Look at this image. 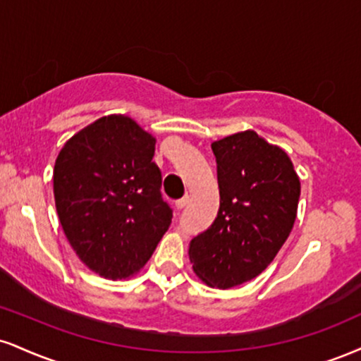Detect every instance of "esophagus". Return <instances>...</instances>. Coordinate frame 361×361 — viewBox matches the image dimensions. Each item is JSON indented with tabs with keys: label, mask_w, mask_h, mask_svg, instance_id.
I'll use <instances>...</instances> for the list:
<instances>
[{
	"label": "esophagus",
	"mask_w": 361,
	"mask_h": 361,
	"mask_svg": "<svg viewBox=\"0 0 361 361\" xmlns=\"http://www.w3.org/2000/svg\"><path fill=\"white\" fill-rule=\"evenodd\" d=\"M190 203V197H183L181 200H178L176 202V208L178 210H181V208H185L186 205H188Z\"/></svg>",
	"instance_id": "34e87169"
}]
</instances>
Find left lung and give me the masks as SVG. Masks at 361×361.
<instances>
[{"instance_id": "1", "label": "left lung", "mask_w": 361, "mask_h": 361, "mask_svg": "<svg viewBox=\"0 0 361 361\" xmlns=\"http://www.w3.org/2000/svg\"><path fill=\"white\" fill-rule=\"evenodd\" d=\"M212 149L220 208L188 254L207 286L230 289L266 271L288 240L301 183L288 153L250 129L212 142Z\"/></svg>"}]
</instances>
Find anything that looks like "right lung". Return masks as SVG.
I'll return each mask as SVG.
<instances>
[{"label": "right lung", "mask_w": 361, "mask_h": 361, "mask_svg": "<svg viewBox=\"0 0 361 361\" xmlns=\"http://www.w3.org/2000/svg\"><path fill=\"white\" fill-rule=\"evenodd\" d=\"M154 146L136 121L111 114L73 134L56 156L54 195L65 237L106 279L137 274L171 224Z\"/></svg>", "instance_id": "1"}]
</instances>
